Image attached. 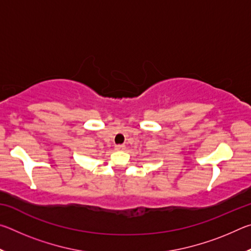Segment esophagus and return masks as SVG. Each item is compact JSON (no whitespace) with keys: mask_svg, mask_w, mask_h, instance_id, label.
I'll list each match as a JSON object with an SVG mask.
<instances>
[{"mask_svg":"<svg viewBox=\"0 0 251 251\" xmlns=\"http://www.w3.org/2000/svg\"><path fill=\"white\" fill-rule=\"evenodd\" d=\"M116 151H124L125 150V145H116L115 146Z\"/></svg>","mask_w":251,"mask_h":251,"instance_id":"esophagus-1","label":"esophagus"}]
</instances>
